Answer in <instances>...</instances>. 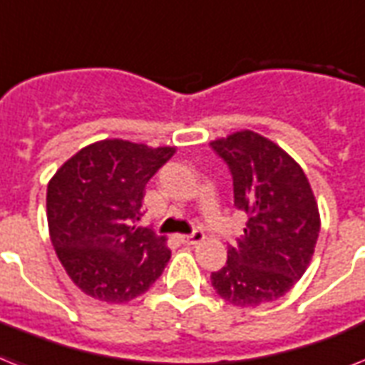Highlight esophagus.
<instances>
[{
  "instance_id": "1",
  "label": "esophagus",
  "mask_w": 365,
  "mask_h": 365,
  "mask_svg": "<svg viewBox=\"0 0 365 365\" xmlns=\"http://www.w3.org/2000/svg\"><path fill=\"white\" fill-rule=\"evenodd\" d=\"M180 238H182L183 244L195 245V244H198V242H202L204 232L202 230H192L191 234H183V236H180Z\"/></svg>"
}]
</instances>
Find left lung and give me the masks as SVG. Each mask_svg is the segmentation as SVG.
<instances>
[{
    "instance_id": "left-lung-1",
    "label": "left lung",
    "mask_w": 365,
    "mask_h": 365,
    "mask_svg": "<svg viewBox=\"0 0 365 365\" xmlns=\"http://www.w3.org/2000/svg\"><path fill=\"white\" fill-rule=\"evenodd\" d=\"M230 168L234 206L250 219L227 251L212 287L238 307H257L285 296L311 262L321 215L307 176L275 142L238 131L210 142Z\"/></svg>"
}]
</instances>
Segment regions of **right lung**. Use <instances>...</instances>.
<instances>
[{"instance_id": "1", "label": "right lung", "mask_w": 365, "mask_h": 365, "mask_svg": "<svg viewBox=\"0 0 365 365\" xmlns=\"http://www.w3.org/2000/svg\"><path fill=\"white\" fill-rule=\"evenodd\" d=\"M176 148L106 138L82 148L46 189L50 240L65 272L91 298L123 304L144 294L170 259L167 238L138 227L150 178Z\"/></svg>"}]
</instances>
